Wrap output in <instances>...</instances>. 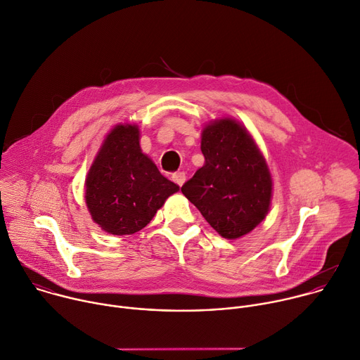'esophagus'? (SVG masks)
<instances>
[{"label":"esophagus","instance_id":"obj_1","mask_svg":"<svg viewBox=\"0 0 360 360\" xmlns=\"http://www.w3.org/2000/svg\"><path fill=\"white\" fill-rule=\"evenodd\" d=\"M172 181H174L176 185L182 186V185L185 184V181H186L185 172H175V174H172Z\"/></svg>","mask_w":360,"mask_h":360}]
</instances>
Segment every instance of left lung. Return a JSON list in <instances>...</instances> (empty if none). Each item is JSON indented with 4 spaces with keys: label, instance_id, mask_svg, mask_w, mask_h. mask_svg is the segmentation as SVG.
Segmentation results:
<instances>
[{
    "label": "left lung",
    "instance_id": "1",
    "mask_svg": "<svg viewBox=\"0 0 360 360\" xmlns=\"http://www.w3.org/2000/svg\"><path fill=\"white\" fill-rule=\"evenodd\" d=\"M205 164L182 188L206 221L227 240L240 238L267 216L273 178L248 129L231 117L214 118L202 130Z\"/></svg>",
    "mask_w": 360,
    "mask_h": 360
}]
</instances>
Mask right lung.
Listing matches in <instances>:
<instances>
[{
	"label": "right lung",
	"instance_id": "right-lung-1",
	"mask_svg": "<svg viewBox=\"0 0 360 360\" xmlns=\"http://www.w3.org/2000/svg\"><path fill=\"white\" fill-rule=\"evenodd\" d=\"M140 127L120 123L104 137L84 181L87 210L114 236L146 227L165 200L179 191L143 153Z\"/></svg>",
	"mask_w": 360,
	"mask_h": 360
}]
</instances>
